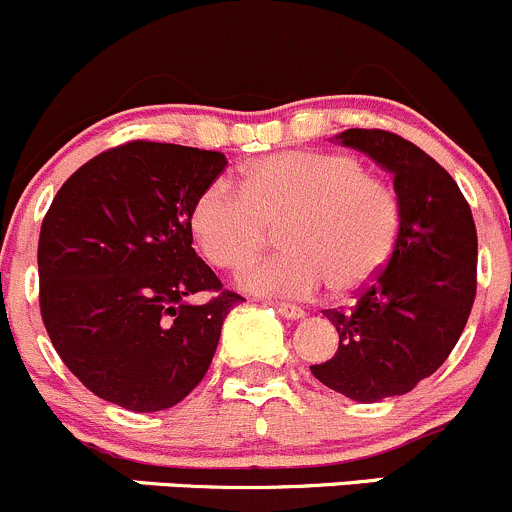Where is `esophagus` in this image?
Listing matches in <instances>:
<instances>
[{"label":"esophagus","mask_w":512,"mask_h":512,"mask_svg":"<svg viewBox=\"0 0 512 512\" xmlns=\"http://www.w3.org/2000/svg\"><path fill=\"white\" fill-rule=\"evenodd\" d=\"M272 307H275L277 312H280L282 317H287V319H302L304 317V309L302 307H294V304L272 302Z\"/></svg>","instance_id":"esophagus-1"}]
</instances>
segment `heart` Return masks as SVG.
I'll return each instance as SVG.
<instances>
[{"mask_svg":"<svg viewBox=\"0 0 512 512\" xmlns=\"http://www.w3.org/2000/svg\"><path fill=\"white\" fill-rule=\"evenodd\" d=\"M200 255L237 270L280 227L277 255L247 265L242 289L267 297H307L324 285L349 294L389 265L401 232V200L381 175L347 153L287 151L242 170L237 190L213 180L188 215Z\"/></svg>","mask_w":512,"mask_h":512,"instance_id":"heart-1","label":"heart"}]
</instances>
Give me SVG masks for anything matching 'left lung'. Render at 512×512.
Returning <instances> with one entry per match:
<instances>
[{"label":"left lung","mask_w":512,"mask_h":512,"mask_svg":"<svg viewBox=\"0 0 512 512\" xmlns=\"http://www.w3.org/2000/svg\"><path fill=\"white\" fill-rule=\"evenodd\" d=\"M337 138L394 175L401 232L389 265L352 307L324 309L339 349L309 369L329 389L371 404L409 394L453 352L476 299L478 235L456 180L414 143L381 128Z\"/></svg>","instance_id":"8db88e82"}]
</instances>
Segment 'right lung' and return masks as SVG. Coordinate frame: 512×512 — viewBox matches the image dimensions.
I'll use <instances>...</instances> for the list:
<instances>
[{
  "label": "right lung",
  "instance_id": "right-lung-1",
  "mask_svg": "<svg viewBox=\"0 0 512 512\" xmlns=\"http://www.w3.org/2000/svg\"><path fill=\"white\" fill-rule=\"evenodd\" d=\"M218 151L131 141L59 188L39 235V307L56 354L89 391L148 414L203 381L242 297L195 255L188 215L225 170ZM215 291L205 305L187 297Z\"/></svg>",
  "mask_w": 512,
  "mask_h": 512
}]
</instances>
